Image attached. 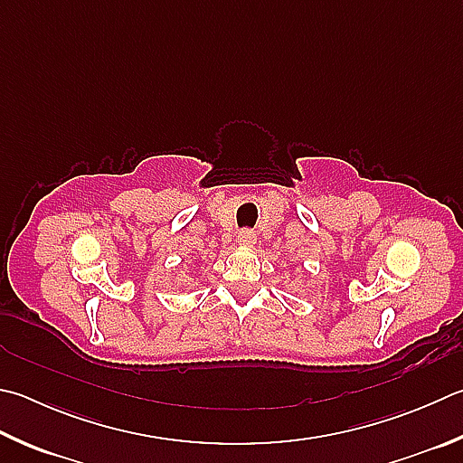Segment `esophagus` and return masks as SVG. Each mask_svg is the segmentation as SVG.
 I'll return each instance as SVG.
<instances>
[{"label": "esophagus", "instance_id": "1", "mask_svg": "<svg viewBox=\"0 0 463 463\" xmlns=\"http://www.w3.org/2000/svg\"><path fill=\"white\" fill-rule=\"evenodd\" d=\"M255 241H257V234L253 229H242L239 232V245L250 247V245H255Z\"/></svg>", "mask_w": 463, "mask_h": 463}]
</instances>
